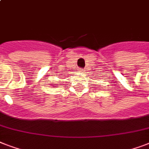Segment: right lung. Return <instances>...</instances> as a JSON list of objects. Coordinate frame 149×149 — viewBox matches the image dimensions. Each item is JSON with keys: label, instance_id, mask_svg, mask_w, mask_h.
<instances>
[{"label": "right lung", "instance_id": "right-lung-1", "mask_svg": "<svg viewBox=\"0 0 149 149\" xmlns=\"http://www.w3.org/2000/svg\"><path fill=\"white\" fill-rule=\"evenodd\" d=\"M53 85H55V84H53Z\"/></svg>", "mask_w": 149, "mask_h": 149}]
</instances>
